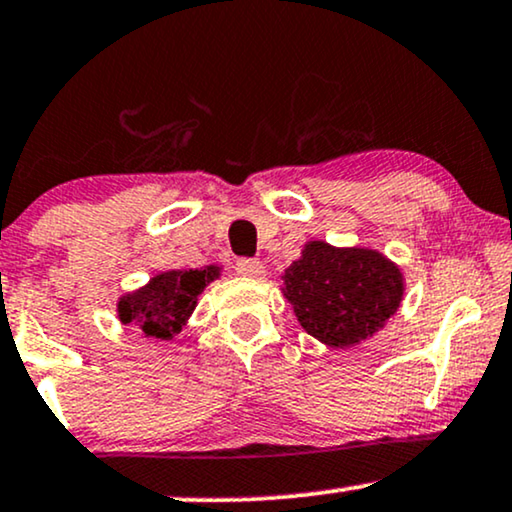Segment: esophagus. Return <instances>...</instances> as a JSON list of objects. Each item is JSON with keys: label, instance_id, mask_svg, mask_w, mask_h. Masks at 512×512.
I'll list each match as a JSON object with an SVG mask.
<instances>
[{"label": "esophagus", "instance_id": "1", "mask_svg": "<svg viewBox=\"0 0 512 512\" xmlns=\"http://www.w3.org/2000/svg\"><path fill=\"white\" fill-rule=\"evenodd\" d=\"M236 274L248 276V278H262L264 276V264L257 260H238L236 262Z\"/></svg>", "mask_w": 512, "mask_h": 512}]
</instances>
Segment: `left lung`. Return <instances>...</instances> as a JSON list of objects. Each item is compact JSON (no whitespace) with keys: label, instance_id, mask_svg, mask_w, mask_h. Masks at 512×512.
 <instances>
[{"label":"left lung","instance_id":"1","mask_svg":"<svg viewBox=\"0 0 512 512\" xmlns=\"http://www.w3.org/2000/svg\"><path fill=\"white\" fill-rule=\"evenodd\" d=\"M283 281L304 331L338 349L380 331L404 295L401 271L380 252L333 248L323 241L304 245Z\"/></svg>","mask_w":512,"mask_h":512}]
</instances>
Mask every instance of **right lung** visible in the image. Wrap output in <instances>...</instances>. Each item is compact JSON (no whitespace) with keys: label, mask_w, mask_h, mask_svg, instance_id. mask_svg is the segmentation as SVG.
Here are the masks:
<instances>
[{"label":"right lung","mask_w":512,"mask_h":512,"mask_svg":"<svg viewBox=\"0 0 512 512\" xmlns=\"http://www.w3.org/2000/svg\"><path fill=\"white\" fill-rule=\"evenodd\" d=\"M217 276L219 267L215 264L153 276L148 286L125 295L118 302L120 321L134 323L146 338L170 340L196 309V300L203 288Z\"/></svg>","instance_id":"right-lung-1"}]
</instances>
